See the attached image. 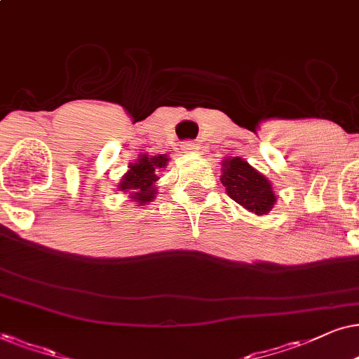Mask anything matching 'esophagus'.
<instances>
[{
	"label": "esophagus",
	"instance_id": "34e87169",
	"mask_svg": "<svg viewBox=\"0 0 359 359\" xmlns=\"http://www.w3.org/2000/svg\"><path fill=\"white\" fill-rule=\"evenodd\" d=\"M184 149L187 152H195L198 149V144L195 141H185L184 142Z\"/></svg>",
	"mask_w": 359,
	"mask_h": 359
}]
</instances>
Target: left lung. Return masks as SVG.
<instances>
[{"label":"left lung","mask_w":359,"mask_h":359,"mask_svg":"<svg viewBox=\"0 0 359 359\" xmlns=\"http://www.w3.org/2000/svg\"><path fill=\"white\" fill-rule=\"evenodd\" d=\"M219 180L229 197L251 213L267 215L276 205V194L267 177L241 157H226L222 162Z\"/></svg>","instance_id":"1"}]
</instances>
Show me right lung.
Masks as SVG:
<instances>
[{
    "mask_svg": "<svg viewBox=\"0 0 359 359\" xmlns=\"http://www.w3.org/2000/svg\"><path fill=\"white\" fill-rule=\"evenodd\" d=\"M169 157L165 154L159 156H147L141 154L135 164L130 165V170L123 175L121 184L118 185L123 192H130L133 202H136V207L149 203L157 197L156 182L159 180L157 172L164 169Z\"/></svg>",
    "mask_w": 359,
    "mask_h": 359,
    "instance_id": "add662e5",
    "label": "right lung"
}]
</instances>
